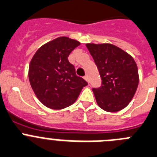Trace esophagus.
<instances>
[{
	"instance_id": "34e87169",
	"label": "esophagus",
	"mask_w": 157,
	"mask_h": 157,
	"mask_svg": "<svg viewBox=\"0 0 157 157\" xmlns=\"http://www.w3.org/2000/svg\"><path fill=\"white\" fill-rule=\"evenodd\" d=\"M84 78L85 79V80H86V81L87 82V83H89V78H88V76H87V75L84 76Z\"/></svg>"
}]
</instances>
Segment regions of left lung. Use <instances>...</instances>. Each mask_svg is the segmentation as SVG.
Listing matches in <instances>:
<instances>
[{
  "label": "left lung",
  "mask_w": 157,
  "mask_h": 157,
  "mask_svg": "<svg viewBox=\"0 0 157 157\" xmlns=\"http://www.w3.org/2000/svg\"><path fill=\"white\" fill-rule=\"evenodd\" d=\"M97 66L101 85L92 88L98 106L107 112H117L129 104L138 85V67L134 59L111 44H87Z\"/></svg>",
  "instance_id": "8db88e82"
}]
</instances>
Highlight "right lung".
<instances>
[{"instance_id":"add662e5","label":"right lung","mask_w":157,"mask_h":157,"mask_svg":"<svg viewBox=\"0 0 157 157\" xmlns=\"http://www.w3.org/2000/svg\"><path fill=\"white\" fill-rule=\"evenodd\" d=\"M80 43L60 36L36 51L29 67L30 85L40 102L52 109L71 105L87 83L76 74L68 56Z\"/></svg>"}]
</instances>
